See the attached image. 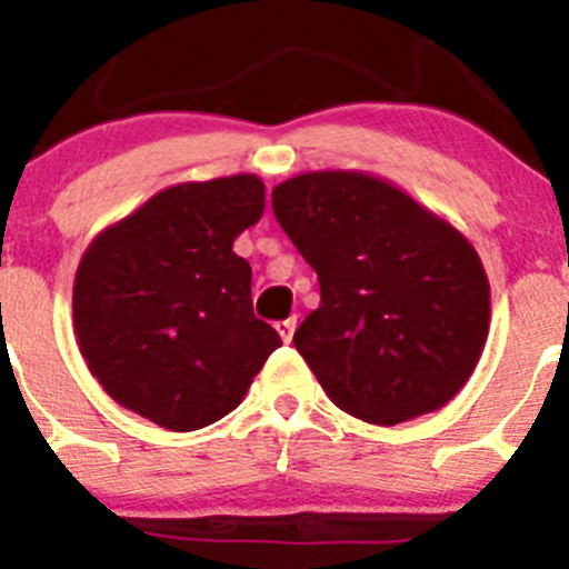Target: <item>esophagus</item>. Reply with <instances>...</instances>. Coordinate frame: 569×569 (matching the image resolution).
Returning <instances> with one entry per match:
<instances>
[{"instance_id":"esophagus-1","label":"esophagus","mask_w":569,"mask_h":569,"mask_svg":"<svg viewBox=\"0 0 569 569\" xmlns=\"http://www.w3.org/2000/svg\"><path fill=\"white\" fill-rule=\"evenodd\" d=\"M274 329H278L280 340L291 342V337H295V329H297V317H289V320H280L278 326H274Z\"/></svg>"}]
</instances>
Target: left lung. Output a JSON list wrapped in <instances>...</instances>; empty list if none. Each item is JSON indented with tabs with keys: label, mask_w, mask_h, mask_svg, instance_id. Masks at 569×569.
Here are the masks:
<instances>
[{
	"label": "left lung",
	"mask_w": 569,
	"mask_h": 569,
	"mask_svg": "<svg viewBox=\"0 0 569 569\" xmlns=\"http://www.w3.org/2000/svg\"><path fill=\"white\" fill-rule=\"evenodd\" d=\"M274 218L320 280L295 348L331 402L371 425L448 406L490 326V283L470 240L391 181L303 172L272 189Z\"/></svg>",
	"instance_id": "1"
}]
</instances>
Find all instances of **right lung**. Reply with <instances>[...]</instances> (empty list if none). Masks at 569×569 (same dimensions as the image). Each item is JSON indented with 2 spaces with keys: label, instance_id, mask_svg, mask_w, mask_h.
<instances>
[{
  "label": "right lung",
  "instance_id": "1",
  "mask_svg": "<svg viewBox=\"0 0 569 569\" xmlns=\"http://www.w3.org/2000/svg\"><path fill=\"white\" fill-rule=\"evenodd\" d=\"M266 187L240 172L187 181L93 238L73 283L81 357L119 406L198 431L243 402L280 335L252 311V266L232 252Z\"/></svg>",
  "mask_w": 569,
  "mask_h": 569
}]
</instances>
